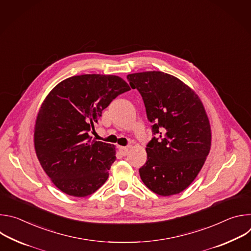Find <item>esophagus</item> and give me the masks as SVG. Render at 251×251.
<instances>
[{"label":"esophagus","mask_w":251,"mask_h":251,"mask_svg":"<svg viewBox=\"0 0 251 251\" xmlns=\"http://www.w3.org/2000/svg\"><path fill=\"white\" fill-rule=\"evenodd\" d=\"M129 149L127 147H119V152L122 156H126L128 154Z\"/></svg>","instance_id":"obj_1"}]
</instances>
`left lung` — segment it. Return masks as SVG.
<instances>
[{
  "instance_id": "1",
  "label": "left lung",
  "mask_w": 251,
  "mask_h": 251,
  "mask_svg": "<svg viewBox=\"0 0 251 251\" xmlns=\"http://www.w3.org/2000/svg\"><path fill=\"white\" fill-rule=\"evenodd\" d=\"M145 104L153 135L141 180L160 196L183 192L195 180L210 149V126L198 95L180 79L161 71L128 75Z\"/></svg>"
}]
</instances>
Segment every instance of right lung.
<instances>
[{
  "label": "right lung",
  "instance_id": "right-lung-1",
  "mask_svg": "<svg viewBox=\"0 0 251 251\" xmlns=\"http://www.w3.org/2000/svg\"><path fill=\"white\" fill-rule=\"evenodd\" d=\"M129 90L119 76L83 75L61 81L45 99L35 121L34 148L61 192L86 197L108 178L115 148L88 133L113 99Z\"/></svg>",
  "mask_w": 251,
  "mask_h": 251
}]
</instances>
